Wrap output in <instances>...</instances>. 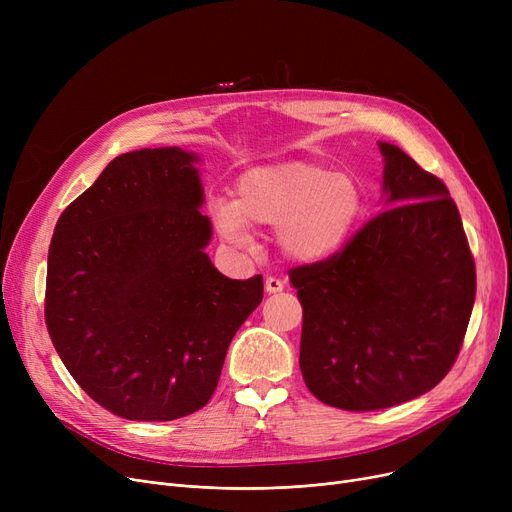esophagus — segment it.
Wrapping results in <instances>:
<instances>
[{
  "label": "esophagus",
  "mask_w": 512,
  "mask_h": 512,
  "mask_svg": "<svg viewBox=\"0 0 512 512\" xmlns=\"http://www.w3.org/2000/svg\"><path fill=\"white\" fill-rule=\"evenodd\" d=\"M265 290L270 294H276V292H282L284 290V282L276 276H267L265 278Z\"/></svg>",
  "instance_id": "34e87169"
}]
</instances>
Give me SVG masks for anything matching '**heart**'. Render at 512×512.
<instances>
[{"mask_svg": "<svg viewBox=\"0 0 512 512\" xmlns=\"http://www.w3.org/2000/svg\"><path fill=\"white\" fill-rule=\"evenodd\" d=\"M220 234L242 247L249 226L276 228V245L297 263H321L338 255L361 213L363 191L355 178L313 161H286L240 176L234 203L215 201Z\"/></svg>", "mask_w": 512, "mask_h": 512, "instance_id": "heart-1", "label": "heart"}]
</instances>
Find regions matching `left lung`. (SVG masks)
Wrapping results in <instances>:
<instances>
[{"mask_svg":"<svg viewBox=\"0 0 512 512\" xmlns=\"http://www.w3.org/2000/svg\"><path fill=\"white\" fill-rule=\"evenodd\" d=\"M388 209L328 261L292 267L303 305L301 371L311 394L378 411L444 380L475 303V261L446 184L380 143Z\"/></svg>","mask_w":512,"mask_h":512,"instance_id":"left-lung-1","label":"left lung"}]
</instances>
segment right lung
I'll use <instances>...</instances> for the list:
<instances>
[{"mask_svg": "<svg viewBox=\"0 0 512 512\" xmlns=\"http://www.w3.org/2000/svg\"><path fill=\"white\" fill-rule=\"evenodd\" d=\"M199 161L178 147L130 151L60 215L47 257L45 324L76 384L130 421L205 407L228 346L263 299L203 251Z\"/></svg>", "mask_w": 512, "mask_h": 512, "instance_id": "1", "label": "right lung"}]
</instances>
